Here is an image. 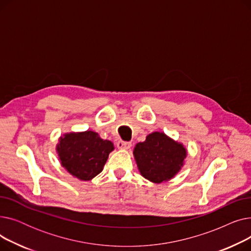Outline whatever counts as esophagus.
Masks as SVG:
<instances>
[{
  "label": "esophagus",
  "instance_id": "obj_1",
  "mask_svg": "<svg viewBox=\"0 0 251 251\" xmlns=\"http://www.w3.org/2000/svg\"><path fill=\"white\" fill-rule=\"evenodd\" d=\"M131 142H128V141H123V140H119L117 142V148L120 149V150H128L131 148Z\"/></svg>",
  "mask_w": 251,
  "mask_h": 251
}]
</instances>
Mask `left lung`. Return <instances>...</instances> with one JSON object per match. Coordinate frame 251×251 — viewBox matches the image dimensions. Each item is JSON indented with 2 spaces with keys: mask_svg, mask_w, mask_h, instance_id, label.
Masks as SVG:
<instances>
[{
  "mask_svg": "<svg viewBox=\"0 0 251 251\" xmlns=\"http://www.w3.org/2000/svg\"><path fill=\"white\" fill-rule=\"evenodd\" d=\"M141 175L154 183L173 178L181 169L186 157V150L181 143L165 133L153 132L146 141L139 142L133 151Z\"/></svg>",
  "mask_w": 251,
  "mask_h": 251,
  "instance_id": "left-lung-1",
  "label": "left lung"
}]
</instances>
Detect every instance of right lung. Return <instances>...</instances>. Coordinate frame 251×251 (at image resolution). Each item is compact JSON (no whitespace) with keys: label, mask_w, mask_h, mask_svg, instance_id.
<instances>
[{"label":"right lung","mask_w":251,"mask_h":251,"mask_svg":"<svg viewBox=\"0 0 251 251\" xmlns=\"http://www.w3.org/2000/svg\"><path fill=\"white\" fill-rule=\"evenodd\" d=\"M114 150L110 140H103L94 131L68 133L60 138L57 151L62 166L74 177L90 180L99 175Z\"/></svg>","instance_id":"add662e5"}]
</instances>
